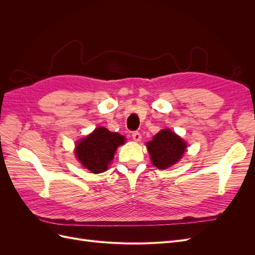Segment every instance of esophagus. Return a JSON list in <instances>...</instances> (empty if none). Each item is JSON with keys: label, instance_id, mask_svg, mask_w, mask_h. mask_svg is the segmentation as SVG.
Returning <instances> with one entry per match:
<instances>
[{"label": "esophagus", "instance_id": "1", "mask_svg": "<svg viewBox=\"0 0 255 255\" xmlns=\"http://www.w3.org/2000/svg\"><path fill=\"white\" fill-rule=\"evenodd\" d=\"M132 137H133V139L135 140V141H140V139H141V134L138 132V130H136V132H134L133 134H132Z\"/></svg>", "mask_w": 255, "mask_h": 255}]
</instances>
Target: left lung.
<instances>
[{
	"label": "left lung",
	"instance_id": "left-lung-1",
	"mask_svg": "<svg viewBox=\"0 0 255 255\" xmlns=\"http://www.w3.org/2000/svg\"><path fill=\"white\" fill-rule=\"evenodd\" d=\"M151 160L158 169H167L179 160L186 148L181 138L170 129H161L146 143Z\"/></svg>",
	"mask_w": 255,
	"mask_h": 255
}]
</instances>
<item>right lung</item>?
Wrapping results in <instances>:
<instances>
[{
    "mask_svg": "<svg viewBox=\"0 0 255 255\" xmlns=\"http://www.w3.org/2000/svg\"><path fill=\"white\" fill-rule=\"evenodd\" d=\"M122 143H125L123 136L98 128L76 144L75 154L85 168L92 173H100L107 170L116 150Z\"/></svg>",
    "mask_w": 255,
    "mask_h": 255,
    "instance_id": "obj_1",
    "label": "right lung"
}]
</instances>
